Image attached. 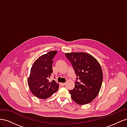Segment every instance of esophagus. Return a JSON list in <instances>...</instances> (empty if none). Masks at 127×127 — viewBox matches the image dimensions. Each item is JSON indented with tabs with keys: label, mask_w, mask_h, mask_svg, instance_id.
<instances>
[{
	"label": "esophagus",
	"mask_w": 127,
	"mask_h": 127,
	"mask_svg": "<svg viewBox=\"0 0 127 127\" xmlns=\"http://www.w3.org/2000/svg\"><path fill=\"white\" fill-rule=\"evenodd\" d=\"M60 85L61 86H64L65 85H66V83H61L60 84Z\"/></svg>",
	"instance_id": "esophagus-1"
}]
</instances>
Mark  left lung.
<instances>
[{
    "instance_id": "obj_1",
    "label": "left lung",
    "mask_w": 127,
    "mask_h": 127,
    "mask_svg": "<svg viewBox=\"0 0 127 127\" xmlns=\"http://www.w3.org/2000/svg\"><path fill=\"white\" fill-rule=\"evenodd\" d=\"M74 69L77 79L69 91L71 98L79 105L91 103L97 96L102 86L103 71L98 61L85 52L66 53Z\"/></svg>"
}]
</instances>
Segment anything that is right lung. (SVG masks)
Returning a JSON list of instances; mask_svg holds the SVG:
<instances>
[{
  "instance_id": "obj_1",
  "label": "right lung",
  "mask_w": 127,
  "mask_h": 127,
  "mask_svg": "<svg viewBox=\"0 0 127 127\" xmlns=\"http://www.w3.org/2000/svg\"><path fill=\"white\" fill-rule=\"evenodd\" d=\"M57 53V51H51L42 55L31 68L28 85L31 93L39 98L50 97L59 88V84L54 80L49 81L53 72V58Z\"/></svg>"
}]
</instances>
